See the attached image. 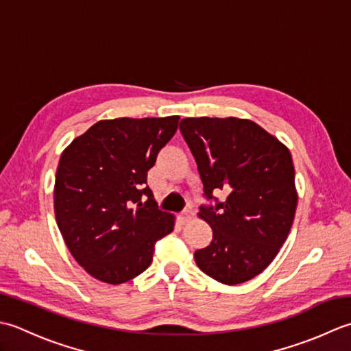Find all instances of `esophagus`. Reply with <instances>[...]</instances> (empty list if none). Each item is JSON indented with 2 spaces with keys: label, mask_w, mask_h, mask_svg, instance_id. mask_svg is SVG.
<instances>
[{
  "label": "esophagus",
  "mask_w": 351,
  "mask_h": 351,
  "mask_svg": "<svg viewBox=\"0 0 351 351\" xmlns=\"http://www.w3.org/2000/svg\"><path fill=\"white\" fill-rule=\"evenodd\" d=\"M191 218H192V210H189V209L183 210V212L180 213V215H178V221H180V224H186V223H189Z\"/></svg>",
  "instance_id": "obj_1"
}]
</instances>
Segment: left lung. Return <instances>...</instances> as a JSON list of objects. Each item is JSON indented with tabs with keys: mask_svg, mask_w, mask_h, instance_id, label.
<instances>
[{
	"mask_svg": "<svg viewBox=\"0 0 351 351\" xmlns=\"http://www.w3.org/2000/svg\"><path fill=\"white\" fill-rule=\"evenodd\" d=\"M180 132L204 195L228 194L223 203L199 207L213 238L197 250L195 263L219 283L252 280L274 261L294 223L298 195L289 149L259 124L233 117L184 118Z\"/></svg>",
	"mask_w": 351,
	"mask_h": 351,
	"instance_id": "1",
	"label": "left lung"
}]
</instances>
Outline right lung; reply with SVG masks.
Listing matches in <instances>:
<instances>
[{"label":"right lung","mask_w":351,"mask_h":351,"mask_svg":"<svg viewBox=\"0 0 351 351\" xmlns=\"http://www.w3.org/2000/svg\"><path fill=\"white\" fill-rule=\"evenodd\" d=\"M180 117L103 119L63 149L54 213L74 259L99 282L119 285L149 267L176 217L157 207L147 173Z\"/></svg>","instance_id":"add662e5"}]
</instances>
